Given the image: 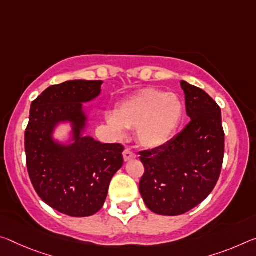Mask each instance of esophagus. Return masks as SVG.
<instances>
[{
	"mask_svg": "<svg viewBox=\"0 0 256 256\" xmlns=\"http://www.w3.org/2000/svg\"><path fill=\"white\" fill-rule=\"evenodd\" d=\"M123 158H124L125 162H128V160H134V158H136V155L134 152H132L131 150L125 149L124 152H123Z\"/></svg>",
	"mask_w": 256,
	"mask_h": 256,
	"instance_id": "esophagus-1",
	"label": "esophagus"
}]
</instances>
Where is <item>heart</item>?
I'll use <instances>...</instances> for the list:
<instances>
[{
	"instance_id": "1",
	"label": "heart",
	"mask_w": 256,
	"mask_h": 256,
	"mask_svg": "<svg viewBox=\"0 0 256 256\" xmlns=\"http://www.w3.org/2000/svg\"><path fill=\"white\" fill-rule=\"evenodd\" d=\"M184 115V104L174 93L144 88L123 101L109 117L117 133L122 126L134 130L136 139L144 148H158L168 142Z\"/></svg>"
}]
</instances>
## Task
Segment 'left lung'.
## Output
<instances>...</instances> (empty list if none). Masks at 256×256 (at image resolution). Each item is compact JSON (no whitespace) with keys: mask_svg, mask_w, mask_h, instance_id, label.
<instances>
[{"mask_svg":"<svg viewBox=\"0 0 256 256\" xmlns=\"http://www.w3.org/2000/svg\"><path fill=\"white\" fill-rule=\"evenodd\" d=\"M180 84L190 122L162 147L139 152L140 194L160 216H181L200 204L216 186L224 156L221 108L202 88Z\"/></svg>","mask_w":256,"mask_h":256,"instance_id":"left-lung-1","label":"left lung"}]
</instances>
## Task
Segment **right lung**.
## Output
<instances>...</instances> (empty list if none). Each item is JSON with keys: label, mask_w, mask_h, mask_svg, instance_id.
Masks as SVG:
<instances>
[{"label": "right lung", "mask_w": 256, "mask_h": 256, "mask_svg": "<svg viewBox=\"0 0 256 256\" xmlns=\"http://www.w3.org/2000/svg\"><path fill=\"white\" fill-rule=\"evenodd\" d=\"M102 80H68L48 88L30 106L25 131L28 174L40 200L58 212L84 218L106 200L112 178L123 165L120 144H101L80 136L86 116L82 102L99 96ZM74 124L76 142L56 145L52 131L60 121Z\"/></svg>", "instance_id": "right-lung-1"}]
</instances>
